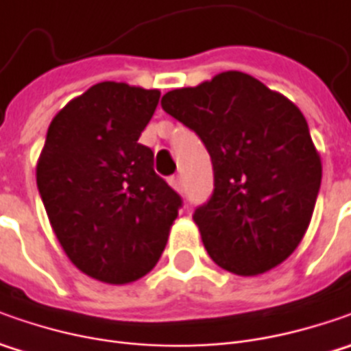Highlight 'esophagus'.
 Wrapping results in <instances>:
<instances>
[{
	"label": "esophagus",
	"instance_id": "esophagus-1",
	"mask_svg": "<svg viewBox=\"0 0 351 351\" xmlns=\"http://www.w3.org/2000/svg\"><path fill=\"white\" fill-rule=\"evenodd\" d=\"M169 185L176 189V191H180L182 193L183 191V182H182V176H171L169 178Z\"/></svg>",
	"mask_w": 351,
	"mask_h": 351
}]
</instances>
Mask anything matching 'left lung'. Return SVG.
Wrapping results in <instances>:
<instances>
[{
    "label": "left lung",
    "mask_w": 351,
    "mask_h": 351,
    "mask_svg": "<svg viewBox=\"0 0 351 351\" xmlns=\"http://www.w3.org/2000/svg\"><path fill=\"white\" fill-rule=\"evenodd\" d=\"M162 109L191 128L213 162L215 189L197 207L210 260L236 276L285 262L308 228L322 164L297 105L242 72L168 91Z\"/></svg>",
    "instance_id": "1"
}]
</instances>
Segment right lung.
Instances as JSON below:
<instances>
[{
    "label": "right lung",
    "mask_w": 351,
    "mask_h": 351,
    "mask_svg": "<svg viewBox=\"0 0 351 351\" xmlns=\"http://www.w3.org/2000/svg\"><path fill=\"white\" fill-rule=\"evenodd\" d=\"M158 89L101 82L52 119L36 185L52 230L80 271L125 285L154 267L182 197L138 142Z\"/></svg>",
    "instance_id": "add662e5"
}]
</instances>
